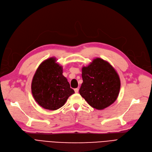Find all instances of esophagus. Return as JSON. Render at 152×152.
Masks as SVG:
<instances>
[{
  "label": "esophagus",
  "instance_id": "1",
  "mask_svg": "<svg viewBox=\"0 0 152 152\" xmlns=\"http://www.w3.org/2000/svg\"><path fill=\"white\" fill-rule=\"evenodd\" d=\"M78 90H79V89H78V88H75V89H74V91H75V92L76 93H77L78 92Z\"/></svg>",
  "mask_w": 152,
  "mask_h": 152
}]
</instances>
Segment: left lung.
Segmentation results:
<instances>
[{
  "mask_svg": "<svg viewBox=\"0 0 152 152\" xmlns=\"http://www.w3.org/2000/svg\"><path fill=\"white\" fill-rule=\"evenodd\" d=\"M82 70L83 83L79 93L91 107L103 110L116 100L121 81L117 72L109 62L96 58Z\"/></svg>",
  "mask_w": 152,
  "mask_h": 152,
  "instance_id": "1",
  "label": "left lung"
}]
</instances>
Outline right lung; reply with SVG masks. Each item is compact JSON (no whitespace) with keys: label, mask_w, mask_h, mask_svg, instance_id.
Instances as JSON below:
<instances>
[{"label":"right lung","mask_w":152,"mask_h":152,"mask_svg":"<svg viewBox=\"0 0 152 152\" xmlns=\"http://www.w3.org/2000/svg\"><path fill=\"white\" fill-rule=\"evenodd\" d=\"M62 67L54 57L43 61L37 69L31 83V93L37 103L46 110H58L74 94Z\"/></svg>","instance_id":"1"}]
</instances>
